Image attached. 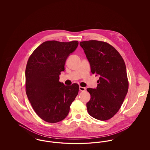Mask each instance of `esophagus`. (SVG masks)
Wrapping results in <instances>:
<instances>
[{
    "instance_id": "obj_1",
    "label": "esophagus",
    "mask_w": 150,
    "mask_h": 150,
    "mask_svg": "<svg viewBox=\"0 0 150 150\" xmlns=\"http://www.w3.org/2000/svg\"><path fill=\"white\" fill-rule=\"evenodd\" d=\"M79 90L81 92L85 91L86 90V88L85 87H82V86H79Z\"/></svg>"
}]
</instances>
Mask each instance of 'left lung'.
<instances>
[{
	"label": "left lung",
	"mask_w": 150,
	"mask_h": 150,
	"mask_svg": "<svg viewBox=\"0 0 150 150\" xmlns=\"http://www.w3.org/2000/svg\"><path fill=\"white\" fill-rule=\"evenodd\" d=\"M91 69L99 76L96 88H88L91 99L86 103L91 116L107 120L117 113L128 91V81L124 61L109 44L97 40L80 43Z\"/></svg>",
	"instance_id": "obj_1"
}]
</instances>
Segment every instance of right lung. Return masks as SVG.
Segmentation results:
<instances>
[{
    "label": "right lung",
    "mask_w": 150,
    "mask_h": 150,
    "mask_svg": "<svg viewBox=\"0 0 150 150\" xmlns=\"http://www.w3.org/2000/svg\"><path fill=\"white\" fill-rule=\"evenodd\" d=\"M78 41H47L29 57L26 70V93L29 101L43 120L55 123L67 116L79 92V85L65 86L59 81L66 59L78 46Z\"/></svg>",
    "instance_id": "obj_1"
}]
</instances>
